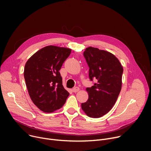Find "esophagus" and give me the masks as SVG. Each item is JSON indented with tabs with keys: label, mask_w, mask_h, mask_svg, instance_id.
Instances as JSON below:
<instances>
[{
	"label": "esophagus",
	"mask_w": 151,
	"mask_h": 151,
	"mask_svg": "<svg viewBox=\"0 0 151 151\" xmlns=\"http://www.w3.org/2000/svg\"><path fill=\"white\" fill-rule=\"evenodd\" d=\"M79 91H80V88H78V87H75V88H74L73 89H72V91L73 92H78Z\"/></svg>",
	"instance_id": "esophagus-1"
}]
</instances>
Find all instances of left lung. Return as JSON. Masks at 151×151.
Returning <instances> with one entry per match:
<instances>
[{
  "mask_svg": "<svg viewBox=\"0 0 151 151\" xmlns=\"http://www.w3.org/2000/svg\"><path fill=\"white\" fill-rule=\"evenodd\" d=\"M83 54L89 67L90 80L96 79L97 83L86 88L89 99L81 104V108L89 117L99 118L115 104L122 88L123 67L114 54L97 47H87Z\"/></svg>",
  "mask_w": 151,
  "mask_h": 151,
  "instance_id": "1",
  "label": "left lung"
}]
</instances>
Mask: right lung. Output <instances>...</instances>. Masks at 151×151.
<instances>
[{
	"mask_svg": "<svg viewBox=\"0 0 151 151\" xmlns=\"http://www.w3.org/2000/svg\"><path fill=\"white\" fill-rule=\"evenodd\" d=\"M71 51L67 47L47 46L26 63L24 76L29 96L45 113H52L62 108L69 96L59 71Z\"/></svg>",
	"mask_w": 151,
	"mask_h": 151,
	"instance_id": "1",
	"label": "right lung"
}]
</instances>
